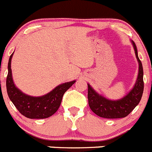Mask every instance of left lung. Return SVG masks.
<instances>
[{"mask_svg":"<svg viewBox=\"0 0 152 152\" xmlns=\"http://www.w3.org/2000/svg\"><path fill=\"white\" fill-rule=\"evenodd\" d=\"M132 44L139 63V72L134 86L123 98L118 100H111L99 95L93 87L88 85V103L90 109L98 116L104 118H125L140 103L144 90L142 65L138 56L137 48L133 41Z\"/></svg>","mask_w":152,"mask_h":152,"instance_id":"8db88e82","label":"left lung"}]
</instances>
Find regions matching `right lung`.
Segmentation results:
<instances>
[{"mask_svg":"<svg viewBox=\"0 0 152 152\" xmlns=\"http://www.w3.org/2000/svg\"><path fill=\"white\" fill-rule=\"evenodd\" d=\"M13 53L10 56L8 75L7 77V91L8 96L18 111L25 117L31 119H43L52 116L60 106L64 93L76 80L62 83L41 96H31L24 93L15 85L12 76L11 60Z\"/></svg>","mask_w":152,"mask_h":152,"instance_id":"right-lung-1","label":"right lung"}]
</instances>
